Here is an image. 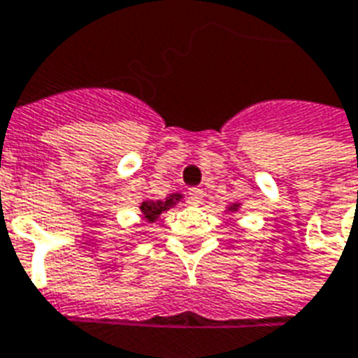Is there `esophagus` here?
<instances>
[{"instance_id":"34e87169","label":"esophagus","mask_w":358,"mask_h":358,"mask_svg":"<svg viewBox=\"0 0 358 358\" xmlns=\"http://www.w3.org/2000/svg\"><path fill=\"white\" fill-rule=\"evenodd\" d=\"M203 189H199V187H192L189 192H187V197H189V201L194 205H199L203 201Z\"/></svg>"}]
</instances>
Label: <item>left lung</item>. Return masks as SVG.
I'll return each instance as SVG.
<instances>
[{"label":"left lung","mask_w":358,"mask_h":358,"mask_svg":"<svg viewBox=\"0 0 358 358\" xmlns=\"http://www.w3.org/2000/svg\"><path fill=\"white\" fill-rule=\"evenodd\" d=\"M240 205H242V203L229 205V207H227V211H229V213H236V211H238V209H240Z\"/></svg>","instance_id":"left-lung-1"}]
</instances>
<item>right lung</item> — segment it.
<instances>
[{
  "instance_id": "obj_1",
  "label": "right lung",
  "mask_w": 358,
  "mask_h": 358,
  "mask_svg": "<svg viewBox=\"0 0 358 358\" xmlns=\"http://www.w3.org/2000/svg\"><path fill=\"white\" fill-rule=\"evenodd\" d=\"M178 203H184V196H182L180 192H174V194L166 196L164 199H149V197H145V199H141V203H139V215H141V219H143L147 224H151V222L157 221L164 211L176 207Z\"/></svg>"
}]
</instances>
